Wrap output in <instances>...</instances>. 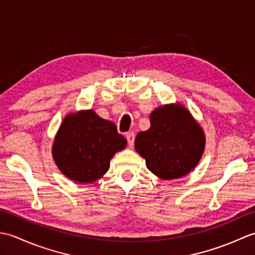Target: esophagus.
I'll return each instance as SVG.
<instances>
[{"label":"esophagus","instance_id":"1","mask_svg":"<svg viewBox=\"0 0 255 255\" xmlns=\"http://www.w3.org/2000/svg\"><path fill=\"white\" fill-rule=\"evenodd\" d=\"M126 138H127V141H128L129 147H132V145H133V142H134V133H133L132 131H129V132H127V134H126Z\"/></svg>","mask_w":255,"mask_h":255}]
</instances>
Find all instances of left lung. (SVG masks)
Masks as SVG:
<instances>
[{
  "mask_svg": "<svg viewBox=\"0 0 255 255\" xmlns=\"http://www.w3.org/2000/svg\"><path fill=\"white\" fill-rule=\"evenodd\" d=\"M151 126L140 131L134 148L145 165L162 180L188 174L197 165L205 149V133L185 107L163 105L150 114Z\"/></svg>",
  "mask_w": 255,
  "mask_h": 255,
  "instance_id": "1",
  "label": "left lung"
}]
</instances>
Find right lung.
I'll return each mask as SVG.
<instances>
[{
	"label": "right lung",
	"mask_w": 255,
	"mask_h": 255,
	"mask_svg": "<svg viewBox=\"0 0 255 255\" xmlns=\"http://www.w3.org/2000/svg\"><path fill=\"white\" fill-rule=\"evenodd\" d=\"M126 145L115 124L92 110L80 111L64 117L53 141L52 156L62 174L85 184L104 175L114 154Z\"/></svg>",
	"instance_id": "obj_1"
}]
</instances>
